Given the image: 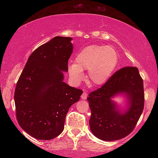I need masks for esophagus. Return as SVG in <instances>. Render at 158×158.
<instances>
[{
    "label": "esophagus",
    "instance_id": "obj_1",
    "mask_svg": "<svg viewBox=\"0 0 158 158\" xmlns=\"http://www.w3.org/2000/svg\"><path fill=\"white\" fill-rule=\"evenodd\" d=\"M87 95H88L87 92L86 91H84V92H83V93H82V95H81V98L82 99H86Z\"/></svg>",
    "mask_w": 158,
    "mask_h": 158
}]
</instances>
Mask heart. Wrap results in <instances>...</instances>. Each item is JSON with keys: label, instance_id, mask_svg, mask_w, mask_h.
Masks as SVG:
<instances>
[{"label": "heart", "instance_id": "1", "mask_svg": "<svg viewBox=\"0 0 158 158\" xmlns=\"http://www.w3.org/2000/svg\"><path fill=\"white\" fill-rule=\"evenodd\" d=\"M118 62L116 49L110 46L92 44L83 48L75 55L74 63L68 66L72 81L78 84L88 69V78L94 85L105 84L110 78Z\"/></svg>", "mask_w": 158, "mask_h": 158}]
</instances>
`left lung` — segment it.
Wrapping results in <instances>:
<instances>
[{
  "mask_svg": "<svg viewBox=\"0 0 158 158\" xmlns=\"http://www.w3.org/2000/svg\"><path fill=\"white\" fill-rule=\"evenodd\" d=\"M125 94L127 109L122 112L112 98ZM91 111L89 125L92 133L103 141L124 138L135 127L144 106L143 79L136 67L116 71L100 89L87 98Z\"/></svg>",
  "mask_w": 158,
  "mask_h": 158,
  "instance_id": "1",
  "label": "left lung"
}]
</instances>
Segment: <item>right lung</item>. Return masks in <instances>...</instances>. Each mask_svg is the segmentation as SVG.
Wrapping results in <instances>:
<instances>
[{"label": "right lung", "instance_id": "obj_1", "mask_svg": "<svg viewBox=\"0 0 158 158\" xmlns=\"http://www.w3.org/2000/svg\"><path fill=\"white\" fill-rule=\"evenodd\" d=\"M72 37L57 36L29 56L15 91L20 127L40 140H51L63 132L70 106L83 91L63 81V72L73 53Z\"/></svg>", "mask_w": 158, "mask_h": 158}]
</instances>
